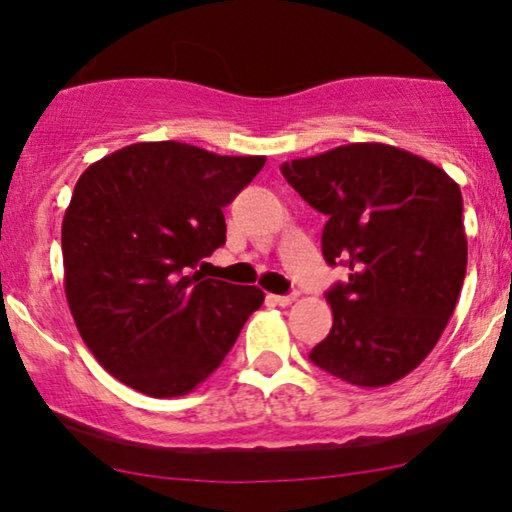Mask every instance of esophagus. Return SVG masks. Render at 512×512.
<instances>
[{
	"instance_id": "1",
	"label": "esophagus",
	"mask_w": 512,
	"mask_h": 512,
	"mask_svg": "<svg viewBox=\"0 0 512 512\" xmlns=\"http://www.w3.org/2000/svg\"><path fill=\"white\" fill-rule=\"evenodd\" d=\"M268 300H270V303H272V305L286 307V305H291V303H293V300H296V296H293V293H291V296H275V293H270V296H268Z\"/></svg>"
}]
</instances>
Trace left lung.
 <instances>
[{"label": "left lung", "instance_id": "obj_1", "mask_svg": "<svg viewBox=\"0 0 512 512\" xmlns=\"http://www.w3.org/2000/svg\"><path fill=\"white\" fill-rule=\"evenodd\" d=\"M282 174L326 214V263L349 268L326 293L333 328L312 363L363 389L398 382L431 354L457 307L468 258L459 184L380 142L296 158Z\"/></svg>", "mask_w": 512, "mask_h": 512}]
</instances>
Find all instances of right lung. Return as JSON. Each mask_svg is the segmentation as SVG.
Listing matches in <instances>:
<instances>
[{
  "label": "right lung",
  "instance_id": "add662e5",
  "mask_svg": "<svg viewBox=\"0 0 512 512\" xmlns=\"http://www.w3.org/2000/svg\"><path fill=\"white\" fill-rule=\"evenodd\" d=\"M263 165L265 156L139 142L76 181L62 219L65 296L86 347L116 380L153 398L188 394L263 305L258 286L195 270L226 244L223 207Z\"/></svg>",
  "mask_w": 512,
  "mask_h": 512
}]
</instances>
